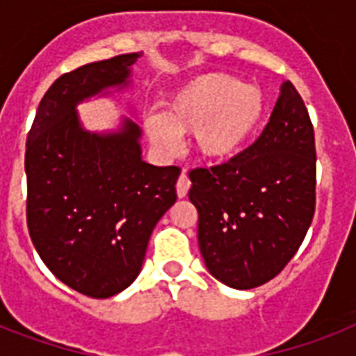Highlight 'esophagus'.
<instances>
[{"mask_svg": "<svg viewBox=\"0 0 356 356\" xmlns=\"http://www.w3.org/2000/svg\"><path fill=\"white\" fill-rule=\"evenodd\" d=\"M188 188H190V179L186 173H181L179 175V181H177V195L179 197H184V195L188 194Z\"/></svg>", "mask_w": 356, "mask_h": 356, "instance_id": "34e87169", "label": "esophagus"}]
</instances>
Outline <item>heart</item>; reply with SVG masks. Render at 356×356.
<instances>
[{
    "instance_id": "b5f03b06",
    "label": "heart",
    "mask_w": 356,
    "mask_h": 356,
    "mask_svg": "<svg viewBox=\"0 0 356 356\" xmlns=\"http://www.w3.org/2000/svg\"><path fill=\"white\" fill-rule=\"evenodd\" d=\"M268 114V96L259 85H243L229 74L197 75L179 88L162 116L145 118L149 144L175 155L177 134L194 133L195 153L211 162L240 155L259 134Z\"/></svg>"
}]
</instances>
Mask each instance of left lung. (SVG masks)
<instances>
[{
    "instance_id": "obj_1",
    "label": "left lung",
    "mask_w": 356,
    "mask_h": 356,
    "mask_svg": "<svg viewBox=\"0 0 356 356\" xmlns=\"http://www.w3.org/2000/svg\"><path fill=\"white\" fill-rule=\"evenodd\" d=\"M188 175L209 273L236 290L281 273L303 242L316 205L314 129L292 83L281 85L270 122L253 145Z\"/></svg>"
}]
</instances>
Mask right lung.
I'll list each match as a JSON object with an SVG mask.
<instances>
[{"mask_svg":"<svg viewBox=\"0 0 356 356\" xmlns=\"http://www.w3.org/2000/svg\"><path fill=\"white\" fill-rule=\"evenodd\" d=\"M142 53L90 63L44 94L27 136V227L51 273L88 298L116 296L138 277L156 222L175 203L177 166L142 159V129L123 116L88 131L77 105L131 85Z\"/></svg>","mask_w":356,"mask_h":356,"instance_id":"add662e5","label":"right lung"}]
</instances>
